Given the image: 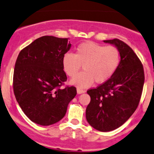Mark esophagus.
<instances>
[{
  "label": "esophagus",
  "instance_id": "esophagus-1",
  "mask_svg": "<svg viewBox=\"0 0 154 154\" xmlns=\"http://www.w3.org/2000/svg\"><path fill=\"white\" fill-rule=\"evenodd\" d=\"M77 92L78 94H83V93L85 92V90H82V89H80V88H77Z\"/></svg>",
  "mask_w": 154,
  "mask_h": 154
}]
</instances>
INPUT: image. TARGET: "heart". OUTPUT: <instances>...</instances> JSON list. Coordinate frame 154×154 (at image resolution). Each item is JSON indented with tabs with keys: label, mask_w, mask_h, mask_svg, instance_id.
Wrapping results in <instances>:
<instances>
[{
	"label": "heart",
	"mask_w": 154,
	"mask_h": 154,
	"mask_svg": "<svg viewBox=\"0 0 154 154\" xmlns=\"http://www.w3.org/2000/svg\"><path fill=\"white\" fill-rule=\"evenodd\" d=\"M121 63V54L117 47L104 46L94 42H85L75 48V53L66 52L62 57L65 73L74 77L82 66L83 72L72 80L81 88L90 86L94 82L104 83L116 72Z\"/></svg>",
	"instance_id": "1"
}]
</instances>
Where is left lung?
<instances>
[{"label":"left lung","instance_id":"obj_1","mask_svg":"<svg viewBox=\"0 0 154 154\" xmlns=\"http://www.w3.org/2000/svg\"><path fill=\"white\" fill-rule=\"evenodd\" d=\"M104 42L117 47L121 63L109 80L88 90L91 102L85 113L92 127L100 131H109L122 126L137 108L145 74L141 60L129 45L118 38Z\"/></svg>","mask_w":154,"mask_h":154}]
</instances>
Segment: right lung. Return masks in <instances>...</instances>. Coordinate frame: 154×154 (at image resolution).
Listing matches in <instances>:
<instances>
[{"instance_id": "right-lung-1", "label": "right lung", "mask_w": 154, "mask_h": 154, "mask_svg": "<svg viewBox=\"0 0 154 154\" xmlns=\"http://www.w3.org/2000/svg\"><path fill=\"white\" fill-rule=\"evenodd\" d=\"M69 38L45 36L20 51L13 76L14 94L30 121L42 126L58 122L77 94L67 80L62 57L71 47Z\"/></svg>"}]
</instances>
